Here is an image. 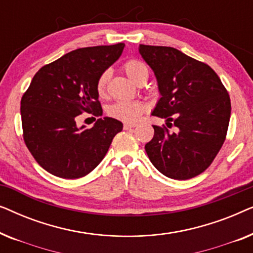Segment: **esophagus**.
Returning <instances> with one entry per match:
<instances>
[{
	"label": "esophagus",
	"instance_id": "esophagus-1",
	"mask_svg": "<svg viewBox=\"0 0 253 253\" xmlns=\"http://www.w3.org/2000/svg\"><path fill=\"white\" fill-rule=\"evenodd\" d=\"M136 126V124H132V123H126L124 124V130H129V129H132V127Z\"/></svg>",
	"mask_w": 253,
	"mask_h": 253
}]
</instances>
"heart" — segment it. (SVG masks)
Here are the masks:
<instances>
[{"label":"heart","instance_id":"1","mask_svg":"<svg viewBox=\"0 0 253 253\" xmlns=\"http://www.w3.org/2000/svg\"><path fill=\"white\" fill-rule=\"evenodd\" d=\"M123 71L126 72L127 77L134 83L143 77L144 75L148 74L146 65L139 60L136 58H130L126 61L122 65ZM109 71L106 70L101 72V75L98 77L96 81V93L99 96H105L107 94V86L109 81ZM146 110V107L140 101H131V100H119V101L112 103L107 108V114L113 119L122 121L126 123H134L140 119Z\"/></svg>","mask_w":253,"mask_h":253}]
</instances>
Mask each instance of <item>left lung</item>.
Instances as JSON below:
<instances>
[{"instance_id": "obj_1", "label": "left lung", "mask_w": 253, "mask_h": 253, "mask_svg": "<svg viewBox=\"0 0 253 253\" xmlns=\"http://www.w3.org/2000/svg\"><path fill=\"white\" fill-rule=\"evenodd\" d=\"M139 53L153 69L161 98L152 115L167 126H153L154 137L145 151L159 171L174 179H189L210 167L226 140L230 98L210 65L178 49L140 44Z\"/></svg>"}]
</instances>
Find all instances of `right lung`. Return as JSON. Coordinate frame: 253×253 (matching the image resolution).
<instances>
[{
    "instance_id": "right-lung-1",
    "label": "right lung",
    "mask_w": 253,
    "mask_h": 253,
    "mask_svg": "<svg viewBox=\"0 0 253 253\" xmlns=\"http://www.w3.org/2000/svg\"><path fill=\"white\" fill-rule=\"evenodd\" d=\"M124 43L72 50L43 65L20 101L23 138L44 170L74 179L89 174L105 158L123 124L112 117L78 127L77 116L102 115L96 93L101 72L121 56Z\"/></svg>"
}]
</instances>
